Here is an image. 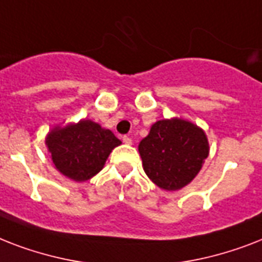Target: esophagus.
I'll return each instance as SVG.
<instances>
[{
  "instance_id": "esophagus-1",
  "label": "esophagus",
  "mask_w": 262,
  "mask_h": 262,
  "mask_svg": "<svg viewBox=\"0 0 262 262\" xmlns=\"http://www.w3.org/2000/svg\"><path fill=\"white\" fill-rule=\"evenodd\" d=\"M122 141L125 144H126V145H130V144H132V139H130V137H129V136H123Z\"/></svg>"
}]
</instances>
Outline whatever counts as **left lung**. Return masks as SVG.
I'll return each instance as SVG.
<instances>
[{
    "mask_svg": "<svg viewBox=\"0 0 262 262\" xmlns=\"http://www.w3.org/2000/svg\"><path fill=\"white\" fill-rule=\"evenodd\" d=\"M148 178L160 189L179 190L190 183L209 154L205 132L185 119L158 121L139 144Z\"/></svg>",
    "mask_w": 262,
    "mask_h": 262,
    "instance_id": "1",
    "label": "left lung"
}]
</instances>
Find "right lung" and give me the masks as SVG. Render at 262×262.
<instances>
[{
    "label": "right lung",
    "instance_id": "add662e5",
    "mask_svg": "<svg viewBox=\"0 0 262 262\" xmlns=\"http://www.w3.org/2000/svg\"><path fill=\"white\" fill-rule=\"evenodd\" d=\"M119 144L121 140L113 132L91 119L55 126L46 137L55 168L76 182H84L98 174Z\"/></svg>",
    "mask_w": 262,
    "mask_h": 262
}]
</instances>
